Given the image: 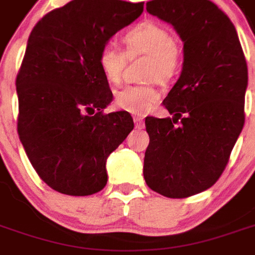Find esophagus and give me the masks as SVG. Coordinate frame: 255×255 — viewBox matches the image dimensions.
<instances>
[{
  "mask_svg": "<svg viewBox=\"0 0 255 255\" xmlns=\"http://www.w3.org/2000/svg\"><path fill=\"white\" fill-rule=\"evenodd\" d=\"M133 123H135V127L136 128H143L144 127V120H143V117H140V116H135L133 117Z\"/></svg>",
  "mask_w": 255,
  "mask_h": 255,
  "instance_id": "obj_1",
  "label": "esophagus"
}]
</instances>
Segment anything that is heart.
Instances as JSON below:
<instances>
[{
  "label": "heart",
  "mask_w": 255,
  "mask_h": 255,
  "mask_svg": "<svg viewBox=\"0 0 255 255\" xmlns=\"http://www.w3.org/2000/svg\"><path fill=\"white\" fill-rule=\"evenodd\" d=\"M124 52L105 45L98 53V65L102 75L111 83L122 80L123 71L127 58L144 56V79H157L161 83L169 82L182 65L183 52L171 31L157 21L144 20L131 27L122 36ZM160 91L155 89L154 82L131 84L119 90L115 95V105L122 111L132 115H146L160 101Z\"/></svg>",
  "instance_id": "obj_1"
}]
</instances>
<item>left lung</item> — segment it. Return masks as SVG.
Returning a JSON list of instances; mask_svg holds the SVG:
<instances>
[{"instance_id": "obj_1", "label": "left lung", "mask_w": 255, "mask_h": 255, "mask_svg": "<svg viewBox=\"0 0 255 255\" xmlns=\"http://www.w3.org/2000/svg\"><path fill=\"white\" fill-rule=\"evenodd\" d=\"M146 9L175 27L184 63L162 102L173 117L144 120L143 176L164 197L187 198L212 187L230 161L245 124L246 58L234 24L212 1L153 0Z\"/></svg>"}]
</instances>
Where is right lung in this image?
Listing matches in <instances>:
<instances>
[{"mask_svg":"<svg viewBox=\"0 0 255 255\" xmlns=\"http://www.w3.org/2000/svg\"><path fill=\"white\" fill-rule=\"evenodd\" d=\"M143 12V2L73 0L32 28L19 73L17 133L25 154L53 190L84 197L106 186V158L133 129L98 65L111 36Z\"/></svg>","mask_w":255,"mask_h":255,"instance_id":"obj_1","label":"right lung"}]
</instances>
